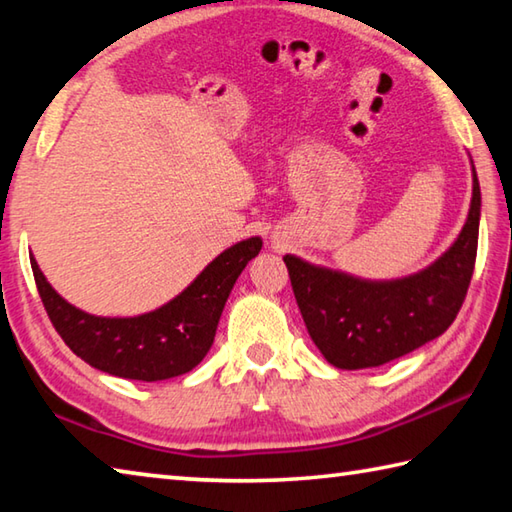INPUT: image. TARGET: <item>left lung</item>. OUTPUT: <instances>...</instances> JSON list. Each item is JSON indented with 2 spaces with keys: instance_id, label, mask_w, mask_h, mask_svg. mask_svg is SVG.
Segmentation results:
<instances>
[{
  "instance_id": "left-lung-1",
  "label": "left lung",
  "mask_w": 512,
  "mask_h": 512,
  "mask_svg": "<svg viewBox=\"0 0 512 512\" xmlns=\"http://www.w3.org/2000/svg\"><path fill=\"white\" fill-rule=\"evenodd\" d=\"M481 190L472 165V201L454 244L423 271L389 282L360 280L295 255L284 264L315 347L338 369H367L439 338L457 318L475 271Z\"/></svg>"
}]
</instances>
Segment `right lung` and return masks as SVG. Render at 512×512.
Listing matches in <instances>:
<instances>
[{
    "label": "right lung",
    "instance_id": "right-lung-1",
    "mask_svg": "<svg viewBox=\"0 0 512 512\" xmlns=\"http://www.w3.org/2000/svg\"><path fill=\"white\" fill-rule=\"evenodd\" d=\"M259 250V237L239 241L212 259L174 300L134 318H100L80 311L55 293L33 255L31 268L44 309L64 345L105 374L154 383L188 374L206 358L232 286Z\"/></svg>",
    "mask_w": 512,
    "mask_h": 512
}]
</instances>
